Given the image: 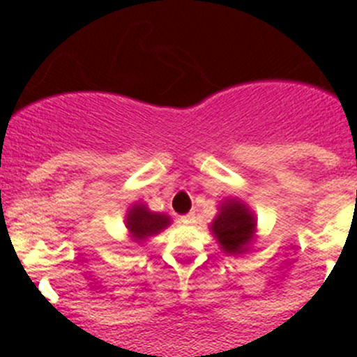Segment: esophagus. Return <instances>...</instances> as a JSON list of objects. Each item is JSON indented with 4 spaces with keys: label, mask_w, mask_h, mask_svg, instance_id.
<instances>
[{
    "label": "esophagus",
    "mask_w": 357,
    "mask_h": 357,
    "mask_svg": "<svg viewBox=\"0 0 357 357\" xmlns=\"http://www.w3.org/2000/svg\"><path fill=\"white\" fill-rule=\"evenodd\" d=\"M179 220H181V224L192 225V224H195V215L194 213H188V215H183Z\"/></svg>",
    "instance_id": "esophagus-1"
}]
</instances>
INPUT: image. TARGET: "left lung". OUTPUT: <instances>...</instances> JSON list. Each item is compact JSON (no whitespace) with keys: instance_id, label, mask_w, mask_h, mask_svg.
<instances>
[{"instance_id":"obj_1","label":"left lung","mask_w":357,"mask_h":357,"mask_svg":"<svg viewBox=\"0 0 357 357\" xmlns=\"http://www.w3.org/2000/svg\"><path fill=\"white\" fill-rule=\"evenodd\" d=\"M209 229L225 254L239 255L245 254L254 239L257 220L241 199H225Z\"/></svg>"}]
</instances>
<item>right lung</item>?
Listing matches in <instances>:
<instances>
[{"label":"right lung","instance_id":"add662e5","mask_svg":"<svg viewBox=\"0 0 357 357\" xmlns=\"http://www.w3.org/2000/svg\"><path fill=\"white\" fill-rule=\"evenodd\" d=\"M125 225L128 229L132 241L142 243L151 236L160 234L163 229H167L171 225V216L163 215V213H155L148 209V206L142 204V202H135L126 213Z\"/></svg>","mask_w":357,"mask_h":357}]
</instances>
